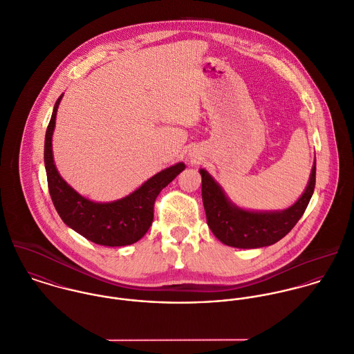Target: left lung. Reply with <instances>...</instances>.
<instances>
[{"instance_id": "1", "label": "left lung", "mask_w": 354, "mask_h": 354, "mask_svg": "<svg viewBox=\"0 0 354 354\" xmlns=\"http://www.w3.org/2000/svg\"><path fill=\"white\" fill-rule=\"evenodd\" d=\"M203 178V204L207 223L215 237L236 248H261L287 236L302 218L316 186V162L302 197L281 212H251L233 205L211 175L200 169Z\"/></svg>"}]
</instances>
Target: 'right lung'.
<instances>
[{
    "label": "right lung",
    "instance_id": "right-lung-1",
    "mask_svg": "<svg viewBox=\"0 0 354 354\" xmlns=\"http://www.w3.org/2000/svg\"><path fill=\"white\" fill-rule=\"evenodd\" d=\"M60 99L62 96L55 103L44 149L48 189L59 216L68 227L95 244L122 247L136 243L153 223L157 196L185 169V164L179 162L158 172L125 198L106 204L84 198L60 178L53 164L52 133Z\"/></svg>",
    "mask_w": 354,
    "mask_h": 354
}]
</instances>
